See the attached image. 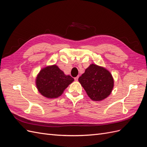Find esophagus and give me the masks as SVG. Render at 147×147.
I'll use <instances>...</instances> for the list:
<instances>
[{"instance_id":"obj_1","label":"esophagus","mask_w":147,"mask_h":147,"mask_svg":"<svg viewBox=\"0 0 147 147\" xmlns=\"http://www.w3.org/2000/svg\"><path fill=\"white\" fill-rule=\"evenodd\" d=\"M74 79H75V80H76V81H77L78 80V77H75L74 78Z\"/></svg>"}]
</instances>
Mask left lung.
<instances>
[{"instance_id": "8db88e82", "label": "left lung", "mask_w": 147, "mask_h": 147, "mask_svg": "<svg viewBox=\"0 0 147 147\" xmlns=\"http://www.w3.org/2000/svg\"><path fill=\"white\" fill-rule=\"evenodd\" d=\"M90 98L96 101L107 97L113 88V78L107 70L92 64L78 78Z\"/></svg>"}]
</instances>
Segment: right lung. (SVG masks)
Returning <instances> with one entry per match:
<instances>
[{"mask_svg": "<svg viewBox=\"0 0 147 147\" xmlns=\"http://www.w3.org/2000/svg\"><path fill=\"white\" fill-rule=\"evenodd\" d=\"M74 80L72 77L65 75L58 67L53 65L40 70L36 79V85L43 96L56 98Z\"/></svg>", "mask_w": 147, "mask_h": 147, "instance_id": "add662e5", "label": "right lung"}]
</instances>
